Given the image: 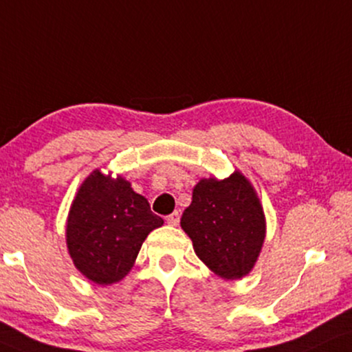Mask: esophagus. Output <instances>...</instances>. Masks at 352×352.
I'll use <instances>...</instances> for the list:
<instances>
[{
    "instance_id": "obj_1",
    "label": "esophagus",
    "mask_w": 352,
    "mask_h": 352,
    "mask_svg": "<svg viewBox=\"0 0 352 352\" xmlns=\"http://www.w3.org/2000/svg\"><path fill=\"white\" fill-rule=\"evenodd\" d=\"M166 222L171 225V227H176V225H179V214H177V212H173L171 215L166 217Z\"/></svg>"
}]
</instances>
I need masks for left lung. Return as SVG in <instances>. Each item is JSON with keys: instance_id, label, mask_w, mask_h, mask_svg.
<instances>
[{"instance_id": "obj_1", "label": "left lung", "mask_w": 352, "mask_h": 352, "mask_svg": "<svg viewBox=\"0 0 352 352\" xmlns=\"http://www.w3.org/2000/svg\"><path fill=\"white\" fill-rule=\"evenodd\" d=\"M181 227L199 258L223 279L248 274L266 233L261 204L240 171L223 181H199Z\"/></svg>"}]
</instances>
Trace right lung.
Masks as SVG:
<instances>
[{
    "instance_id": "right-lung-1",
    "label": "right lung",
    "mask_w": 352,
    "mask_h": 352,
    "mask_svg": "<svg viewBox=\"0 0 352 352\" xmlns=\"http://www.w3.org/2000/svg\"><path fill=\"white\" fill-rule=\"evenodd\" d=\"M163 219L133 192L130 183L111 179L99 169L81 184L72 204L67 245L73 263L96 284L107 285L127 276L142 243Z\"/></svg>"
}]
</instances>
